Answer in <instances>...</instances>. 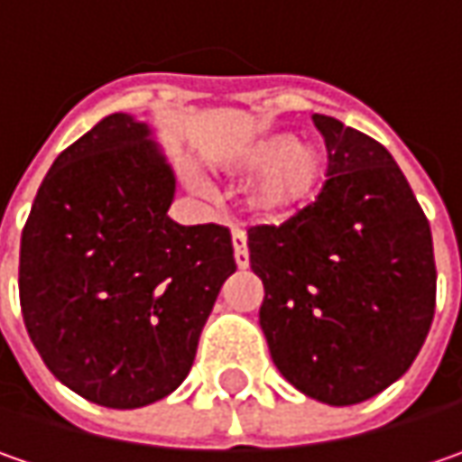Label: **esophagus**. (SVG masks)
Wrapping results in <instances>:
<instances>
[{
	"label": "esophagus",
	"instance_id": "1",
	"mask_svg": "<svg viewBox=\"0 0 462 462\" xmlns=\"http://www.w3.org/2000/svg\"><path fill=\"white\" fill-rule=\"evenodd\" d=\"M232 251H235V263H237V269H248L251 258H248V237H245V232H232Z\"/></svg>",
	"mask_w": 462,
	"mask_h": 462
}]
</instances>
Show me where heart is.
I'll return each instance as SVG.
<instances>
[{
    "label": "heart",
    "instance_id": "obj_1",
    "mask_svg": "<svg viewBox=\"0 0 462 462\" xmlns=\"http://www.w3.org/2000/svg\"><path fill=\"white\" fill-rule=\"evenodd\" d=\"M232 168L253 175L245 189V209L253 219L279 225L310 207L323 189L328 154L310 139L269 134L237 152Z\"/></svg>",
    "mask_w": 462,
    "mask_h": 462
}]
</instances>
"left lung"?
Returning <instances> with one entry per match:
<instances>
[{
  "instance_id": "1",
  "label": "left lung",
  "mask_w": 462,
  "mask_h": 462,
  "mask_svg": "<svg viewBox=\"0 0 462 462\" xmlns=\"http://www.w3.org/2000/svg\"><path fill=\"white\" fill-rule=\"evenodd\" d=\"M318 201L248 232L271 359L300 393L354 406L409 370L434 318L431 230L393 154L333 116Z\"/></svg>"
}]
</instances>
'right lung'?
I'll return each instance as SVG.
<instances>
[{"label":"right lung","mask_w":462,"mask_h":462,"mask_svg":"<svg viewBox=\"0 0 462 462\" xmlns=\"http://www.w3.org/2000/svg\"><path fill=\"white\" fill-rule=\"evenodd\" d=\"M172 199L154 129L111 113L53 160L32 201L20 240L25 328L53 377L97 406L171 395L235 273L230 230L172 222Z\"/></svg>","instance_id":"add662e5"}]
</instances>
